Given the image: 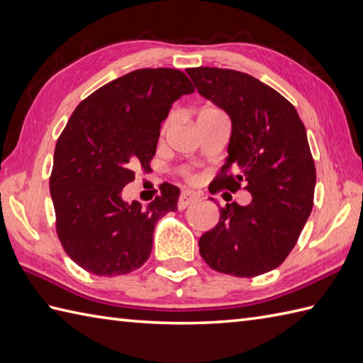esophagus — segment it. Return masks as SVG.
I'll return each instance as SVG.
<instances>
[{"mask_svg": "<svg viewBox=\"0 0 363 363\" xmlns=\"http://www.w3.org/2000/svg\"><path fill=\"white\" fill-rule=\"evenodd\" d=\"M198 199H199V196L195 194V191H190V190L182 191L181 196H179V201H177V209H179V211L187 209L190 204L196 203Z\"/></svg>", "mask_w": 363, "mask_h": 363, "instance_id": "34e87169", "label": "esophagus"}]
</instances>
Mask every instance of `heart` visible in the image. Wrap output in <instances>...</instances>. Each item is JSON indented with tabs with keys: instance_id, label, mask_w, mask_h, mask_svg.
Instances as JSON below:
<instances>
[{
	"instance_id": "b5f03b06",
	"label": "heart",
	"mask_w": 363,
	"mask_h": 363,
	"mask_svg": "<svg viewBox=\"0 0 363 363\" xmlns=\"http://www.w3.org/2000/svg\"><path fill=\"white\" fill-rule=\"evenodd\" d=\"M213 109H206V111H203V112H212Z\"/></svg>"
}]
</instances>
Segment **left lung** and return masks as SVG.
I'll list each match as a JSON object with an SVG mask.
<instances>
[{"instance_id":"1","label":"left lung","mask_w":363,"mask_h":363,"mask_svg":"<svg viewBox=\"0 0 363 363\" xmlns=\"http://www.w3.org/2000/svg\"><path fill=\"white\" fill-rule=\"evenodd\" d=\"M187 74L233 125L213 191H237L243 184L252 196L246 206L221 207L218 225L199 238V252L225 274L272 272L296 245L313 207L317 173L306 128L293 104L251 74L211 67L189 68Z\"/></svg>"}]
</instances>
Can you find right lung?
Segmentation results:
<instances>
[{
	"mask_svg": "<svg viewBox=\"0 0 363 363\" xmlns=\"http://www.w3.org/2000/svg\"><path fill=\"white\" fill-rule=\"evenodd\" d=\"M194 91L173 68H142L106 84L76 107L54 150L50 191L65 252L86 272L120 276L140 268L159 218L177 211L179 189L162 186L150 206L123 187L150 168L174 101Z\"/></svg>",
	"mask_w": 363,
	"mask_h": 363,
	"instance_id": "right-lung-1",
	"label": "right lung"
}]
</instances>
